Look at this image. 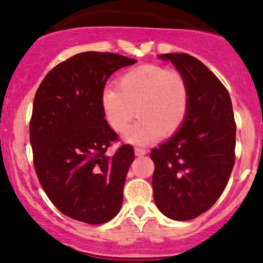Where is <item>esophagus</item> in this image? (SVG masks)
Masks as SVG:
<instances>
[{"instance_id":"obj_1","label":"esophagus","mask_w":263,"mask_h":263,"mask_svg":"<svg viewBox=\"0 0 263 263\" xmlns=\"http://www.w3.org/2000/svg\"><path fill=\"white\" fill-rule=\"evenodd\" d=\"M147 153V151L144 148H141V147H135V155L136 156H144Z\"/></svg>"}]
</instances>
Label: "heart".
Masks as SVG:
<instances>
[{"label":"heart","instance_id":"b5f03b06","mask_svg":"<svg viewBox=\"0 0 263 263\" xmlns=\"http://www.w3.org/2000/svg\"><path fill=\"white\" fill-rule=\"evenodd\" d=\"M189 104L186 78L177 69L157 64L128 69L117 78L116 87L107 86L101 93L105 120L117 134L128 127L137 112L140 121L126 138L140 144L177 132L185 121Z\"/></svg>","mask_w":263,"mask_h":263}]
</instances>
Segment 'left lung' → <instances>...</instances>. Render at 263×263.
<instances>
[{
	"label": "left lung",
	"mask_w": 263,
	"mask_h": 263,
	"mask_svg": "<svg viewBox=\"0 0 263 263\" xmlns=\"http://www.w3.org/2000/svg\"><path fill=\"white\" fill-rule=\"evenodd\" d=\"M186 78L188 115L177 134L151 151L153 197L173 220L209 210L222 194L235 164L236 123L229 91L200 60L185 53L162 54Z\"/></svg>",
	"instance_id": "8db88e82"
}]
</instances>
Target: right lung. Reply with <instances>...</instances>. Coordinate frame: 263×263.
I'll use <instances>...</instances> for the list:
<instances>
[{
	"label": "right lung",
	"mask_w": 263,
	"mask_h": 263,
	"mask_svg": "<svg viewBox=\"0 0 263 263\" xmlns=\"http://www.w3.org/2000/svg\"><path fill=\"white\" fill-rule=\"evenodd\" d=\"M136 59L84 52L59 63L39 85L29 121L33 164L42 188L60 213L99 225L121 209L134 147L106 151L119 136L108 126L101 93L110 75Z\"/></svg>",
	"instance_id": "add662e5"
}]
</instances>
